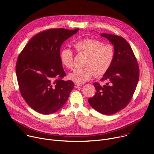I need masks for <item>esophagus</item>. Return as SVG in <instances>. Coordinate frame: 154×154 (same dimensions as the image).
<instances>
[{"label":"esophagus","instance_id":"esophagus-1","mask_svg":"<svg viewBox=\"0 0 154 154\" xmlns=\"http://www.w3.org/2000/svg\"><path fill=\"white\" fill-rule=\"evenodd\" d=\"M81 86H82V85L81 84H79V83H75V84H74V87L75 88H79V87H80Z\"/></svg>","mask_w":154,"mask_h":154}]
</instances>
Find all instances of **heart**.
<instances>
[{
  "mask_svg": "<svg viewBox=\"0 0 154 154\" xmlns=\"http://www.w3.org/2000/svg\"><path fill=\"white\" fill-rule=\"evenodd\" d=\"M74 47L77 53L87 55L84 64L86 67L75 69L69 75L70 79L78 83L88 81L96 74L97 76L106 74L114 58L113 45L104 44L100 40L90 38L80 40L74 43ZM60 58L63 66L69 69H73L74 53L71 50L63 48Z\"/></svg>",
  "mask_w": 154,
  "mask_h": 154,
  "instance_id": "1",
  "label": "heart"
}]
</instances>
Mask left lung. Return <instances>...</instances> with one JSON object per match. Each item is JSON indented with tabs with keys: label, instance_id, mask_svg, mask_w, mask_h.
<instances>
[{
	"label": "left lung",
	"instance_id": "obj_1",
	"mask_svg": "<svg viewBox=\"0 0 154 154\" xmlns=\"http://www.w3.org/2000/svg\"><path fill=\"white\" fill-rule=\"evenodd\" d=\"M101 36L114 45V58L100 80L107 83L103 86L93 83L96 93L88 99V103L100 113L112 115L130 103L138 83L139 68L131 47L124 38L106 33Z\"/></svg>",
	"mask_w": 154,
	"mask_h": 154
}]
</instances>
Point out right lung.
Returning <instances> with one entry per match:
<instances>
[{
  "mask_svg": "<svg viewBox=\"0 0 154 154\" xmlns=\"http://www.w3.org/2000/svg\"><path fill=\"white\" fill-rule=\"evenodd\" d=\"M79 30L49 29L31 38L20 53L16 74L20 93L32 109L51 114L67 101L74 87L66 75L60 58L63 43Z\"/></svg>",
  "mask_w": 154,
  "mask_h": 154,
  "instance_id": "obj_1",
  "label": "right lung"
}]
</instances>
